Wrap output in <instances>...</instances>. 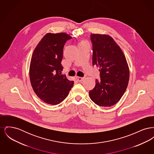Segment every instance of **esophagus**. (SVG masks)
Instances as JSON below:
<instances>
[{"label": "esophagus", "instance_id": "obj_1", "mask_svg": "<svg viewBox=\"0 0 154 154\" xmlns=\"http://www.w3.org/2000/svg\"><path fill=\"white\" fill-rule=\"evenodd\" d=\"M75 79L77 81H79V82H81L84 80V77H76Z\"/></svg>", "mask_w": 154, "mask_h": 154}]
</instances>
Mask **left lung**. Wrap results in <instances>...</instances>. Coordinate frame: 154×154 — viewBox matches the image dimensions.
Returning a JSON list of instances; mask_svg holds the SVG:
<instances>
[{
	"instance_id": "1",
	"label": "left lung",
	"mask_w": 154,
	"mask_h": 154,
	"mask_svg": "<svg viewBox=\"0 0 154 154\" xmlns=\"http://www.w3.org/2000/svg\"><path fill=\"white\" fill-rule=\"evenodd\" d=\"M92 65L99 67L100 80L89 91L91 99L96 104L110 107L121 99L129 80V67L121 50L114 39L106 35L91 34Z\"/></svg>"
}]
</instances>
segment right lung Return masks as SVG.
<instances>
[{"label":"right lung","mask_w":154,"mask_h":154,"mask_svg":"<svg viewBox=\"0 0 154 154\" xmlns=\"http://www.w3.org/2000/svg\"><path fill=\"white\" fill-rule=\"evenodd\" d=\"M72 37L65 33H48L37 44L29 67L30 83L37 96L46 103L63 101L73 87V81L61 74L63 47Z\"/></svg>","instance_id":"add662e5"}]
</instances>
